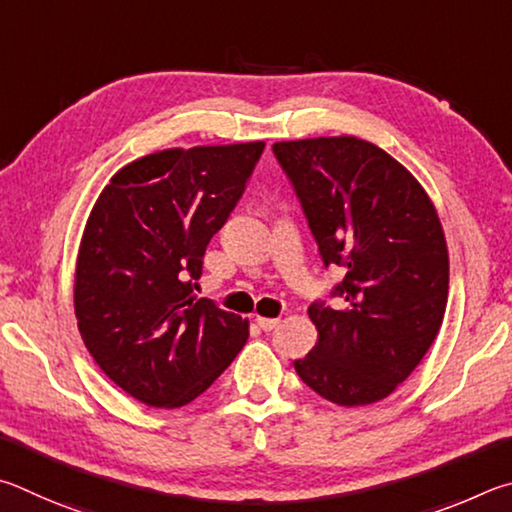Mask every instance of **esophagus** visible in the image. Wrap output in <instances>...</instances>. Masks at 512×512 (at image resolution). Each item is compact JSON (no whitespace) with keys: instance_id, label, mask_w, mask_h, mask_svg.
Listing matches in <instances>:
<instances>
[{"instance_id":"1","label":"esophagus","mask_w":512,"mask_h":512,"mask_svg":"<svg viewBox=\"0 0 512 512\" xmlns=\"http://www.w3.org/2000/svg\"><path fill=\"white\" fill-rule=\"evenodd\" d=\"M279 317H274V319H270V317H256V324H258V328H261V330H265V333H267V330H274L276 326H279Z\"/></svg>"}]
</instances>
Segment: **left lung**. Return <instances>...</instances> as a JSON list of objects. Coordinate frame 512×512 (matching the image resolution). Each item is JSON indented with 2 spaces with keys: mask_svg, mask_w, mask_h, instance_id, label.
<instances>
[{
  "mask_svg": "<svg viewBox=\"0 0 512 512\" xmlns=\"http://www.w3.org/2000/svg\"><path fill=\"white\" fill-rule=\"evenodd\" d=\"M328 270L342 267L337 306L308 308L319 342L294 360L335 405L387 398L423 360L443 324L450 258L432 200L409 170L357 137L272 146Z\"/></svg>",
  "mask_w": 512,
  "mask_h": 512,
  "instance_id": "8db88e82",
  "label": "left lung"
}]
</instances>
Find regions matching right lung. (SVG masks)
<instances>
[{"label": "right lung", "mask_w": 512, "mask_h": 512, "mask_svg": "<svg viewBox=\"0 0 512 512\" xmlns=\"http://www.w3.org/2000/svg\"><path fill=\"white\" fill-rule=\"evenodd\" d=\"M263 141L161 150L103 188L80 242L74 306L101 371L148 407H184L249 337L247 321L193 290Z\"/></svg>", "instance_id": "right-lung-1"}]
</instances>
